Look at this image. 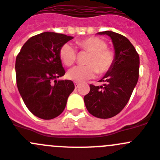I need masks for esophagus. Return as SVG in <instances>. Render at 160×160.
<instances>
[{
  "label": "esophagus",
  "mask_w": 160,
  "mask_h": 160,
  "mask_svg": "<svg viewBox=\"0 0 160 160\" xmlns=\"http://www.w3.org/2000/svg\"><path fill=\"white\" fill-rule=\"evenodd\" d=\"M79 86H80V83L78 82H74V87H75V89H77Z\"/></svg>",
  "instance_id": "obj_1"
}]
</instances>
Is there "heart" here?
Returning a JSON list of instances; mask_svg holds the SVG:
<instances>
[{
  "label": "heart",
  "mask_w": 160,
  "mask_h": 160,
  "mask_svg": "<svg viewBox=\"0 0 160 160\" xmlns=\"http://www.w3.org/2000/svg\"><path fill=\"white\" fill-rule=\"evenodd\" d=\"M76 45L82 51L89 52L85 60L86 65L77 66L70 70L68 76L75 82H83L92 78L97 73L104 74L110 71L114 64L115 54L111 48H108V43L101 38L89 37L78 41ZM60 58L67 67H71L77 60L76 49L70 44L66 43L60 48Z\"/></svg>",
  "instance_id": "obj_1"
}]
</instances>
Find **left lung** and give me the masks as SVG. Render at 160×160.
Here are the masks:
<instances>
[{"label": "left lung", "instance_id": "obj_1", "mask_svg": "<svg viewBox=\"0 0 160 160\" xmlns=\"http://www.w3.org/2000/svg\"><path fill=\"white\" fill-rule=\"evenodd\" d=\"M112 38L115 52L114 64L100 82L104 86L90 84V91L84 97L88 112L100 118L118 115L128 103L139 78V55L125 36L113 31L99 32Z\"/></svg>", "mask_w": 160, "mask_h": 160}]
</instances>
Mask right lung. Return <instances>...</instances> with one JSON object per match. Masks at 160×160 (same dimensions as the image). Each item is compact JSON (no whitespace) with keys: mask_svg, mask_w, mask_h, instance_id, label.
I'll return each mask as SVG.
<instances>
[{"mask_svg":"<svg viewBox=\"0 0 160 160\" xmlns=\"http://www.w3.org/2000/svg\"><path fill=\"white\" fill-rule=\"evenodd\" d=\"M72 38L63 33L44 32L30 38L16 56L19 93L29 111L42 119L59 116L74 89L71 80H56L65 74L59 52Z\"/></svg>","mask_w":160,"mask_h":160,"instance_id":"right-lung-1","label":"right lung"}]
</instances>
